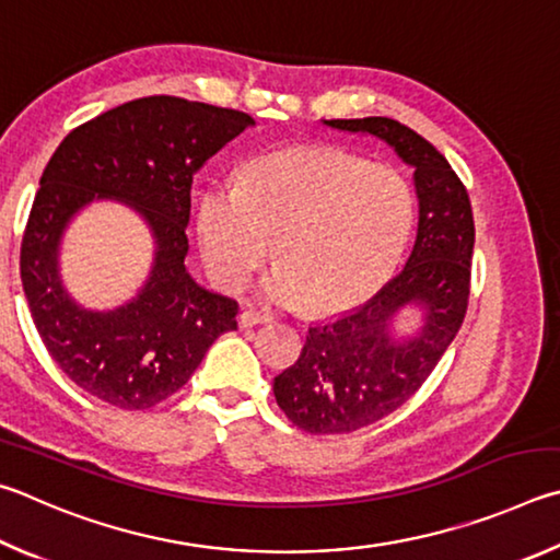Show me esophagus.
Segmentation results:
<instances>
[{
  "instance_id": "1",
  "label": "esophagus",
  "mask_w": 560,
  "mask_h": 560,
  "mask_svg": "<svg viewBox=\"0 0 560 560\" xmlns=\"http://www.w3.org/2000/svg\"><path fill=\"white\" fill-rule=\"evenodd\" d=\"M265 322H270L268 315H260V312H253V310H245L238 315V325L241 327H255V325H265Z\"/></svg>"
}]
</instances>
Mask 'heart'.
Segmentation results:
<instances>
[{"mask_svg":"<svg viewBox=\"0 0 560 560\" xmlns=\"http://www.w3.org/2000/svg\"><path fill=\"white\" fill-rule=\"evenodd\" d=\"M206 268L238 290L272 250L260 292L278 305L335 312L384 285L413 225V196L396 170L331 147H285L245 166L241 186L199 201Z\"/></svg>","mask_w":560,"mask_h":560,"instance_id":"1","label":"heart"}]
</instances>
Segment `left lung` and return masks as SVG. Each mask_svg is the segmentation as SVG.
<instances>
[{
    "label": "left lung",
    "mask_w": 560,
    "mask_h": 560,
    "mask_svg": "<svg viewBox=\"0 0 560 560\" xmlns=\"http://www.w3.org/2000/svg\"><path fill=\"white\" fill-rule=\"evenodd\" d=\"M388 142L416 170L420 219L413 253L366 305L310 327L307 345L275 376V400L312 435H347L386 418L416 396L463 327L472 275L475 219L465 184L425 137L390 117L327 120ZM406 304H423L427 325L406 342L387 337Z\"/></svg>",
    "instance_id": "obj_1"
}]
</instances>
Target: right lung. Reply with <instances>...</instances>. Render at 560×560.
<instances>
[{"label": "right lung", "mask_w": 560, "mask_h": 560, "mask_svg": "<svg viewBox=\"0 0 560 560\" xmlns=\"http://www.w3.org/2000/svg\"><path fill=\"white\" fill-rule=\"evenodd\" d=\"M255 120L174 95L137 97L63 137L28 213L19 270L44 347L88 394L147 410L191 378L209 347L235 329L238 302L184 268L191 182L199 166ZM135 205L151 223L155 265L141 295L113 313L78 308L57 280V241L93 198Z\"/></svg>", "instance_id": "add662e5"}]
</instances>
